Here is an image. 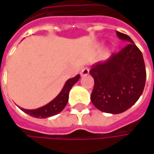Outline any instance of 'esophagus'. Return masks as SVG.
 Returning <instances> with one entry per match:
<instances>
[{"label":"esophagus","mask_w":154,"mask_h":154,"mask_svg":"<svg viewBox=\"0 0 154 154\" xmlns=\"http://www.w3.org/2000/svg\"><path fill=\"white\" fill-rule=\"evenodd\" d=\"M88 74H89V69L86 68V67L83 68L82 70H81V72H80V75H81L82 77H85V76H87Z\"/></svg>","instance_id":"esophagus-1"}]
</instances>
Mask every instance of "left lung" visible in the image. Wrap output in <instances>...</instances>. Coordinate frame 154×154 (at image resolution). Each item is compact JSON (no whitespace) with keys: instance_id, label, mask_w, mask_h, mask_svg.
Here are the masks:
<instances>
[{"instance_id":"obj_1","label":"left lung","mask_w":154,"mask_h":154,"mask_svg":"<svg viewBox=\"0 0 154 154\" xmlns=\"http://www.w3.org/2000/svg\"><path fill=\"white\" fill-rule=\"evenodd\" d=\"M129 44L107 60L94 64L89 73L94 79L93 104L101 111L119 114L128 109L143 94L146 71L143 54L133 40L117 31Z\"/></svg>"}]
</instances>
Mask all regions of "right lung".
Listing matches in <instances>:
<instances>
[{"instance_id": "right-lung-1", "label": "right lung", "mask_w": 154, "mask_h": 154, "mask_svg": "<svg viewBox=\"0 0 154 154\" xmlns=\"http://www.w3.org/2000/svg\"><path fill=\"white\" fill-rule=\"evenodd\" d=\"M80 78V75H77L75 77L69 78L66 84L64 85L62 90L60 93L55 97L51 102H50L48 104L35 109H21L24 112L27 113L28 115L35 117V118H39V119H45L51 116H54L58 113H60L65 106L68 103L69 101V94L71 89V87L77 83Z\"/></svg>"}]
</instances>
